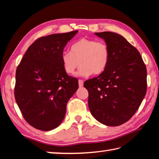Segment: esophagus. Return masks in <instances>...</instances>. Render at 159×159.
<instances>
[{
  "mask_svg": "<svg viewBox=\"0 0 159 159\" xmlns=\"http://www.w3.org/2000/svg\"><path fill=\"white\" fill-rule=\"evenodd\" d=\"M79 87H83L84 86V80H79Z\"/></svg>",
  "mask_w": 159,
  "mask_h": 159,
  "instance_id": "obj_1",
  "label": "esophagus"
}]
</instances>
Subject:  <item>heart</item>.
Segmentation results:
<instances>
[{
  "label": "heart",
  "mask_w": 159,
  "mask_h": 159,
  "mask_svg": "<svg viewBox=\"0 0 159 159\" xmlns=\"http://www.w3.org/2000/svg\"><path fill=\"white\" fill-rule=\"evenodd\" d=\"M61 61L65 72L74 74L80 65L78 75L89 76L101 74L110 61V49L103 42L81 38L72 45L70 52H62Z\"/></svg>",
  "instance_id": "heart-1"
}]
</instances>
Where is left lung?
Instances as JSON below:
<instances>
[{
  "label": "left lung",
  "instance_id": "left-lung-1",
  "mask_svg": "<svg viewBox=\"0 0 159 159\" xmlns=\"http://www.w3.org/2000/svg\"><path fill=\"white\" fill-rule=\"evenodd\" d=\"M110 49L107 69L84 83L89 91V107L98 122L119 126L137 111L147 93V67L140 53L122 35L95 32Z\"/></svg>",
  "mask_w": 159,
  "mask_h": 159
}]
</instances>
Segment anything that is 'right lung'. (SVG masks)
Returning <instances> with one entry per match:
<instances>
[{
	"label": "right lung",
	"mask_w": 159,
	"mask_h": 159,
	"mask_svg": "<svg viewBox=\"0 0 159 159\" xmlns=\"http://www.w3.org/2000/svg\"><path fill=\"white\" fill-rule=\"evenodd\" d=\"M78 32L37 39L17 68L15 98L25 120L35 129L49 131L61 124L67 102L79 88L78 79L65 72L61 61L65 46Z\"/></svg>",
	"instance_id": "1"
}]
</instances>
